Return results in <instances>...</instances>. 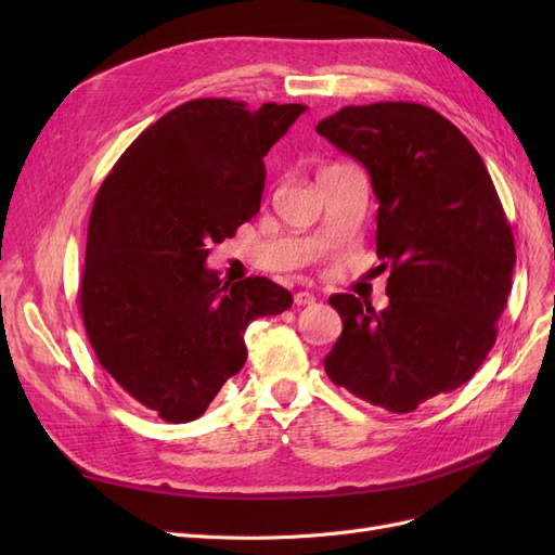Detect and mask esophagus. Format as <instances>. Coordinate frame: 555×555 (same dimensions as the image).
Listing matches in <instances>:
<instances>
[{
  "mask_svg": "<svg viewBox=\"0 0 555 555\" xmlns=\"http://www.w3.org/2000/svg\"><path fill=\"white\" fill-rule=\"evenodd\" d=\"M317 300V296L312 292H296L294 294V304L296 306H312Z\"/></svg>",
  "mask_w": 555,
  "mask_h": 555,
  "instance_id": "esophagus-1",
  "label": "esophagus"
}]
</instances>
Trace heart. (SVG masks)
<instances>
[{
	"label": "heart",
	"instance_id": "b5f03b06",
	"mask_svg": "<svg viewBox=\"0 0 555 555\" xmlns=\"http://www.w3.org/2000/svg\"><path fill=\"white\" fill-rule=\"evenodd\" d=\"M328 169H333V166H328ZM324 171H326V169H324Z\"/></svg>",
	"mask_w": 555,
	"mask_h": 555
}]
</instances>
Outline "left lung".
Listing matches in <instances>:
<instances>
[{
    "label": "left lung",
    "mask_w": 555,
    "mask_h": 555,
    "mask_svg": "<svg viewBox=\"0 0 555 555\" xmlns=\"http://www.w3.org/2000/svg\"><path fill=\"white\" fill-rule=\"evenodd\" d=\"M371 176L377 257L389 306L351 294L328 304L343 333L326 375L389 412L459 389L495 343L516 249L483 159L459 127L422 104L345 106L317 125Z\"/></svg>",
    "instance_id": "left-lung-1"
}]
</instances>
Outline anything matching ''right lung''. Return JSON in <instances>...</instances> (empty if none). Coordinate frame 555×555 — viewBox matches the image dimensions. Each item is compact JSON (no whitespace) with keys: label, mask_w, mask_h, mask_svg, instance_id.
Wrapping results in <instances>:
<instances>
[{"label":"right lung","mask_w":555,"mask_h":555,"mask_svg":"<svg viewBox=\"0 0 555 555\" xmlns=\"http://www.w3.org/2000/svg\"><path fill=\"white\" fill-rule=\"evenodd\" d=\"M304 111L194 99L150 125L99 188L82 324L104 371L164 422L204 414L247 361L249 322L294 304L268 278L222 282L206 259L259 212L263 157Z\"/></svg>","instance_id":"right-lung-1"}]
</instances>
